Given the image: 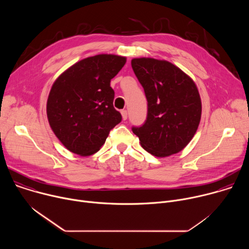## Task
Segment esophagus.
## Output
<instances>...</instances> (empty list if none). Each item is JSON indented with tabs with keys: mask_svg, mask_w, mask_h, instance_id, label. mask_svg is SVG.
<instances>
[{
	"mask_svg": "<svg viewBox=\"0 0 249 249\" xmlns=\"http://www.w3.org/2000/svg\"><path fill=\"white\" fill-rule=\"evenodd\" d=\"M121 114H122V118H123V120H126V119H127V117H128L127 110H122V111H121Z\"/></svg>",
	"mask_w": 249,
	"mask_h": 249,
	"instance_id": "obj_1",
	"label": "esophagus"
}]
</instances>
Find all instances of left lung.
Listing matches in <instances>:
<instances>
[{"label":"left lung","instance_id":"8db88e82","mask_svg":"<svg viewBox=\"0 0 249 249\" xmlns=\"http://www.w3.org/2000/svg\"><path fill=\"white\" fill-rule=\"evenodd\" d=\"M131 65L148 101L145 123L132 127L141 146L159 158L182 151L201 119V98L195 83L167 61L136 58Z\"/></svg>","mask_w":249,"mask_h":249}]
</instances>
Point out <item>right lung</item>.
<instances>
[{"label": "right lung", "mask_w": 249, "mask_h": 249, "mask_svg": "<svg viewBox=\"0 0 249 249\" xmlns=\"http://www.w3.org/2000/svg\"><path fill=\"white\" fill-rule=\"evenodd\" d=\"M126 58L100 54L70 67L53 84L47 117L61 143L74 154L90 156L105 143L122 116L113 107V79Z\"/></svg>", "instance_id": "obj_1"}]
</instances>
